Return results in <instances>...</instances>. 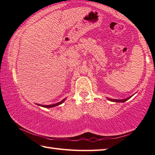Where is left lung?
<instances>
[{"label":"left lung","instance_id":"1","mask_svg":"<svg viewBox=\"0 0 155 155\" xmlns=\"http://www.w3.org/2000/svg\"><path fill=\"white\" fill-rule=\"evenodd\" d=\"M132 97V96H131ZM131 97H129L126 98V99H110V98H107V99L109 100V101H113V102H125L127 100H128Z\"/></svg>","mask_w":155,"mask_h":155}]
</instances>
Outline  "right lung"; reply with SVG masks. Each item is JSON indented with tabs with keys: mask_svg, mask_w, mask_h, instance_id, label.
<instances>
[{
	"mask_svg": "<svg viewBox=\"0 0 155 155\" xmlns=\"http://www.w3.org/2000/svg\"><path fill=\"white\" fill-rule=\"evenodd\" d=\"M66 99H62L61 101H60L58 103H57V104H51V105H40V104H37L39 106H41V107H45V108H50V107H55V106H58L60 104H62L63 102H64Z\"/></svg>",
	"mask_w": 155,
	"mask_h": 155,
	"instance_id": "obj_1",
	"label": "right lung"
}]
</instances>
